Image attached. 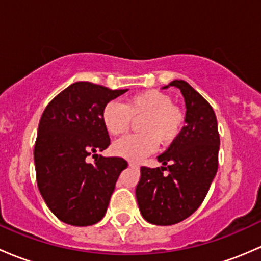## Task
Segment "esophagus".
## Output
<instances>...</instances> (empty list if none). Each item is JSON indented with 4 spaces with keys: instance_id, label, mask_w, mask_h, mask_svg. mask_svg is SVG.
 <instances>
[{
    "instance_id": "34e87169",
    "label": "esophagus",
    "mask_w": 261,
    "mask_h": 261,
    "mask_svg": "<svg viewBox=\"0 0 261 261\" xmlns=\"http://www.w3.org/2000/svg\"><path fill=\"white\" fill-rule=\"evenodd\" d=\"M129 166H130V167H134V168H139L138 163H137V162H132V161L129 162Z\"/></svg>"
}]
</instances>
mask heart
Wrapping results in <instances>:
<instances>
[{
	"label": "heart",
	"instance_id": "b5f03b06",
	"mask_svg": "<svg viewBox=\"0 0 261 261\" xmlns=\"http://www.w3.org/2000/svg\"><path fill=\"white\" fill-rule=\"evenodd\" d=\"M142 133L127 136L113 144V152L127 160L138 161L150 154L160 141L170 144L178 137L184 114L172 106L170 95L160 90H144L127 99L124 106L109 101L101 111V120L111 136H122L130 128L132 118H141Z\"/></svg>",
	"mask_w": 261,
	"mask_h": 261
}]
</instances>
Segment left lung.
I'll list each match as a JSON object with an SVG mask.
<instances>
[{
	"instance_id": "1",
	"label": "left lung",
	"mask_w": 261,
	"mask_h": 261,
	"mask_svg": "<svg viewBox=\"0 0 261 261\" xmlns=\"http://www.w3.org/2000/svg\"><path fill=\"white\" fill-rule=\"evenodd\" d=\"M186 103V125L165 153L163 166L141 167L136 187L139 210L153 225H174L191 216L205 200L219 167L220 134L214 109L189 83L173 80Z\"/></svg>"
}]
</instances>
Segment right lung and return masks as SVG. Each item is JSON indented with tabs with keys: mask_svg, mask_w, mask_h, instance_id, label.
Here are the masks:
<instances>
[{
	"mask_svg": "<svg viewBox=\"0 0 261 261\" xmlns=\"http://www.w3.org/2000/svg\"><path fill=\"white\" fill-rule=\"evenodd\" d=\"M125 91L77 82L42 113L34 149L37 187L47 207L65 224L90 226L100 221L118 177L127 168L124 158L96 154L111 144L101 111ZM89 155L97 157L94 164L87 162Z\"/></svg>",
	"mask_w": 261,
	"mask_h": 261,
	"instance_id": "obj_1",
	"label": "right lung"
}]
</instances>
